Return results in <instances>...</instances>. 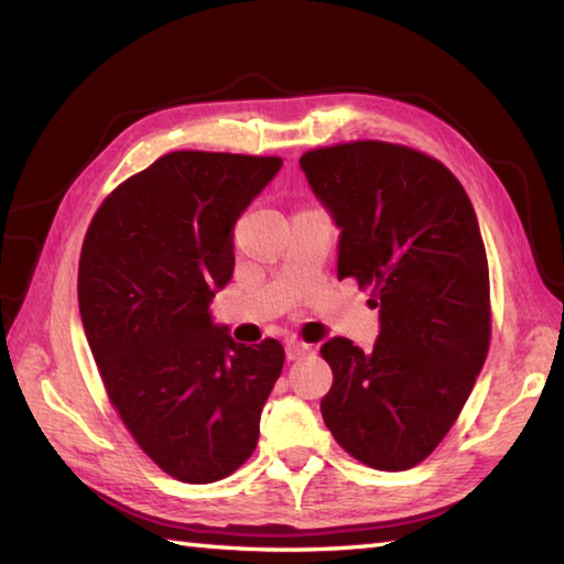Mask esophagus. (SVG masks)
Segmentation results:
<instances>
[{
    "instance_id": "34e87169",
    "label": "esophagus",
    "mask_w": 564,
    "mask_h": 564,
    "mask_svg": "<svg viewBox=\"0 0 564 564\" xmlns=\"http://www.w3.org/2000/svg\"><path fill=\"white\" fill-rule=\"evenodd\" d=\"M308 350H311V345L295 340V337L285 340V357H289V360H299V357H303Z\"/></svg>"
}]
</instances>
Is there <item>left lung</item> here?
<instances>
[{"label":"left lung","mask_w":564,"mask_h":564,"mask_svg":"<svg viewBox=\"0 0 564 564\" xmlns=\"http://www.w3.org/2000/svg\"><path fill=\"white\" fill-rule=\"evenodd\" d=\"M330 214L337 279L372 285V350L333 337L321 412L347 454L406 470L464 409L490 343L488 259L468 194L442 162L389 142H347L301 158Z\"/></svg>","instance_id":"1"}]
</instances>
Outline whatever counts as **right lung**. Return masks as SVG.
Returning a JSON list of instances; mask_svg holds the SVG:
<instances>
[{
	"label": "right lung",
	"instance_id": "add662e5",
	"mask_svg": "<svg viewBox=\"0 0 564 564\" xmlns=\"http://www.w3.org/2000/svg\"><path fill=\"white\" fill-rule=\"evenodd\" d=\"M283 160L170 152L120 184L78 263L86 340L122 424L184 484L234 474L259 442L279 340L241 345L209 303L234 275V224Z\"/></svg>",
	"mask_w": 564,
	"mask_h": 564
}]
</instances>
